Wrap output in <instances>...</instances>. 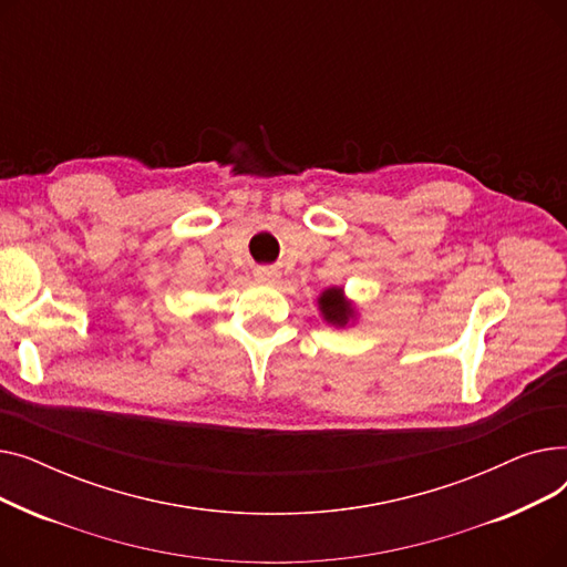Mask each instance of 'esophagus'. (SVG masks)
Masks as SVG:
<instances>
[{
	"label": "esophagus",
	"instance_id": "1",
	"mask_svg": "<svg viewBox=\"0 0 567 567\" xmlns=\"http://www.w3.org/2000/svg\"><path fill=\"white\" fill-rule=\"evenodd\" d=\"M255 278L257 280H276L278 278V271H276V268H271V266H257L255 268Z\"/></svg>",
	"mask_w": 567,
	"mask_h": 567
}]
</instances>
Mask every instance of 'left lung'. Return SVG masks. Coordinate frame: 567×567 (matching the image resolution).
<instances>
[{
	"instance_id": "obj_1",
	"label": "left lung",
	"mask_w": 567,
	"mask_h": 567,
	"mask_svg": "<svg viewBox=\"0 0 567 567\" xmlns=\"http://www.w3.org/2000/svg\"><path fill=\"white\" fill-rule=\"evenodd\" d=\"M319 308L323 312V319L331 323H347L351 317L349 303L342 299V289H326L319 299Z\"/></svg>"
}]
</instances>
